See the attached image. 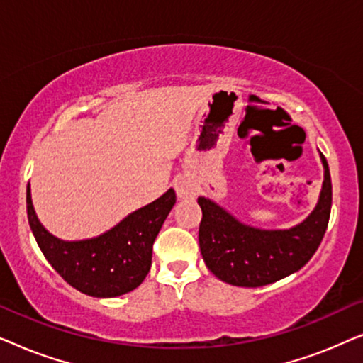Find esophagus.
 I'll list each match as a JSON object with an SVG mask.
<instances>
[{"label":"esophagus","mask_w":363,"mask_h":363,"mask_svg":"<svg viewBox=\"0 0 363 363\" xmlns=\"http://www.w3.org/2000/svg\"><path fill=\"white\" fill-rule=\"evenodd\" d=\"M175 191L180 200H186V198H193V195H195V188H193L191 183L185 180V178H182V180H178L175 183Z\"/></svg>","instance_id":"obj_1"}]
</instances>
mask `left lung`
I'll use <instances>...</instances> for the list:
<instances>
[{"label": "left lung", "mask_w": 363, "mask_h": 363, "mask_svg": "<svg viewBox=\"0 0 363 363\" xmlns=\"http://www.w3.org/2000/svg\"><path fill=\"white\" fill-rule=\"evenodd\" d=\"M324 182L311 215L286 230L245 225L210 198L198 196V231L203 261L218 279L231 286L261 287L294 274L314 256L329 225L332 206L330 172L320 153Z\"/></svg>", "instance_id": "8db88e82"}]
</instances>
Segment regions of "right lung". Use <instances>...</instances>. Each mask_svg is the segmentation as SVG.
I'll return each mask as SVG.
<instances>
[{
    "label": "right lung",
    "instance_id": "1",
    "mask_svg": "<svg viewBox=\"0 0 363 363\" xmlns=\"http://www.w3.org/2000/svg\"><path fill=\"white\" fill-rule=\"evenodd\" d=\"M175 201L170 188L102 235L64 241L41 225L33 206L31 186L26 190L29 226L44 257L67 284L92 297H117L142 284L152 266L153 241Z\"/></svg>",
    "mask_w": 363,
    "mask_h": 363
}]
</instances>
